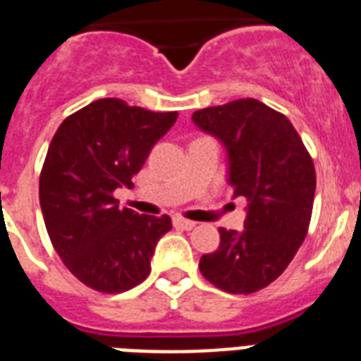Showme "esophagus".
I'll list each match as a JSON object with an SVG mask.
<instances>
[{"label": "esophagus", "mask_w": 361, "mask_h": 361, "mask_svg": "<svg viewBox=\"0 0 361 361\" xmlns=\"http://www.w3.org/2000/svg\"><path fill=\"white\" fill-rule=\"evenodd\" d=\"M174 225L176 227H181V229H185V231H191L195 229V221H191V219H185V217H181V216H176L174 217Z\"/></svg>", "instance_id": "obj_1"}]
</instances>
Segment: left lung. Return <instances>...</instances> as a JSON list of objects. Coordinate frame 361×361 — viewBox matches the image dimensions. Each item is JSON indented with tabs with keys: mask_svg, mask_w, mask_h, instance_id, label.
I'll return each instance as SVG.
<instances>
[{
	"mask_svg": "<svg viewBox=\"0 0 361 361\" xmlns=\"http://www.w3.org/2000/svg\"><path fill=\"white\" fill-rule=\"evenodd\" d=\"M200 130L227 149V181L247 200L242 231L219 229V247L200 257L208 282L229 293H254L290 265L309 231L316 172L288 117L254 98L192 114Z\"/></svg>",
	"mask_w": 361,
	"mask_h": 361,
	"instance_id": "left-lung-1",
	"label": "left lung"
}]
</instances>
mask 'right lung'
Here are the masks:
<instances>
[{
	"label": "right lung",
	"instance_id": "right-lung-1",
	"mask_svg": "<svg viewBox=\"0 0 361 361\" xmlns=\"http://www.w3.org/2000/svg\"><path fill=\"white\" fill-rule=\"evenodd\" d=\"M178 119L119 98H102L59 126L39 176L47 233L68 271L102 293L142 284L169 216L119 208L114 192L132 187L153 145Z\"/></svg>",
	"mask_w": 361,
	"mask_h": 361
}]
</instances>
